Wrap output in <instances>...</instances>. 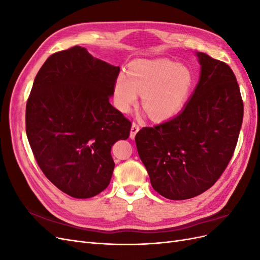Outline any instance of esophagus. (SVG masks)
<instances>
[{"label":"esophagus","instance_id":"34e87169","mask_svg":"<svg viewBox=\"0 0 260 260\" xmlns=\"http://www.w3.org/2000/svg\"><path fill=\"white\" fill-rule=\"evenodd\" d=\"M139 130H140V125L137 122H133L132 127H131V131H130V138L135 139V137H136V135H137Z\"/></svg>","mask_w":260,"mask_h":260}]
</instances>
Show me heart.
Returning a JSON list of instances; mask_svg holds the SVG:
<instances>
[{
    "label": "heart",
    "mask_w": 260,
    "mask_h": 260,
    "mask_svg": "<svg viewBox=\"0 0 260 260\" xmlns=\"http://www.w3.org/2000/svg\"><path fill=\"white\" fill-rule=\"evenodd\" d=\"M193 80L191 69L175 60H137L131 64L128 78L123 75L117 78L115 103L118 109L128 113L137 103L139 93L149 116L154 119H167L184 105Z\"/></svg>",
    "instance_id": "b5f03b06"
}]
</instances>
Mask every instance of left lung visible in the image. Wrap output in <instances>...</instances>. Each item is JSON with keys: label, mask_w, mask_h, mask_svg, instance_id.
I'll return each instance as SVG.
<instances>
[{"label": "left lung", "mask_w": 260, "mask_h": 260, "mask_svg": "<svg viewBox=\"0 0 260 260\" xmlns=\"http://www.w3.org/2000/svg\"><path fill=\"white\" fill-rule=\"evenodd\" d=\"M198 56L201 78L183 111L136 136L152 186L169 200L192 199L217 182L243 121V100L230 66L205 53Z\"/></svg>", "instance_id": "8db88e82"}]
</instances>
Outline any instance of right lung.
Returning <instances> with one entry per match:
<instances>
[{
    "instance_id": "add662e5",
    "label": "right lung",
    "mask_w": 260,
    "mask_h": 260,
    "mask_svg": "<svg viewBox=\"0 0 260 260\" xmlns=\"http://www.w3.org/2000/svg\"><path fill=\"white\" fill-rule=\"evenodd\" d=\"M120 68L81 46L52 54L36 76L26 106V132L45 177L76 199L104 191L115 162L112 146L131 121L109 103Z\"/></svg>"
}]
</instances>
